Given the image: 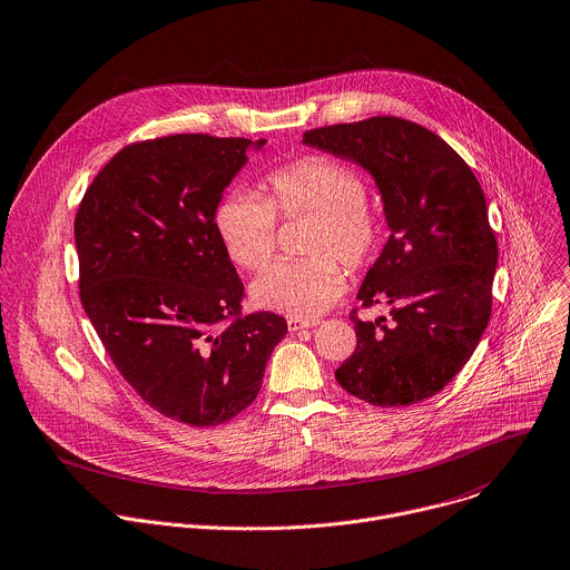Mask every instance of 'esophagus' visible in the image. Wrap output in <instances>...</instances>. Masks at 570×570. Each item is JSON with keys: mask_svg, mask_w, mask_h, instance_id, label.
Here are the masks:
<instances>
[{"mask_svg": "<svg viewBox=\"0 0 570 570\" xmlns=\"http://www.w3.org/2000/svg\"><path fill=\"white\" fill-rule=\"evenodd\" d=\"M317 320H302V317H288V331H302V328H313Z\"/></svg>", "mask_w": 570, "mask_h": 570, "instance_id": "esophagus-1", "label": "esophagus"}]
</instances>
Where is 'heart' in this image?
Wrapping results in <instances>:
<instances>
[{
	"instance_id": "obj_1",
	"label": "heart",
	"mask_w": 570,
	"mask_h": 570,
	"mask_svg": "<svg viewBox=\"0 0 570 570\" xmlns=\"http://www.w3.org/2000/svg\"><path fill=\"white\" fill-rule=\"evenodd\" d=\"M268 202L250 189H230L215 208V228L233 262L262 268L275 253L277 215L315 217L306 239V259L268 266L250 288L262 308L313 320L337 302L348 268H362L381 250L385 226L366 206V185L346 165L328 156H304L273 169Z\"/></svg>"
}]
</instances>
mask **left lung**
Returning a JSON list of instances; mask_svg holds the SVG:
<instances>
[{"label":"left lung","mask_w":570,"mask_h":570,"mask_svg":"<svg viewBox=\"0 0 570 570\" xmlns=\"http://www.w3.org/2000/svg\"><path fill=\"white\" fill-rule=\"evenodd\" d=\"M302 142L364 167L392 233L357 291L362 306H390V320L351 315L357 346L337 383L377 407L421 403L463 368L490 322L499 250L483 189L441 136L396 116L317 127Z\"/></svg>","instance_id":"1"}]
</instances>
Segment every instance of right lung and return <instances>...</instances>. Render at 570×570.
Segmentation results:
<instances>
[{
    "mask_svg": "<svg viewBox=\"0 0 570 570\" xmlns=\"http://www.w3.org/2000/svg\"><path fill=\"white\" fill-rule=\"evenodd\" d=\"M248 138L174 134L122 147L76 215L80 302L125 381L156 412L210 428L259 394L288 326L242 315L244 284L215 228Z\"/></svg>",
    "mask_w": 570,
    "mask_h": 570,
    "instance_id": "obj_1",
    "label": "right lung"
}]
</instances>
